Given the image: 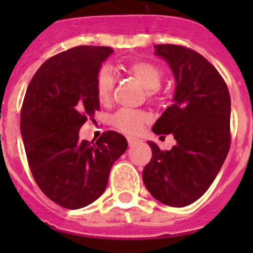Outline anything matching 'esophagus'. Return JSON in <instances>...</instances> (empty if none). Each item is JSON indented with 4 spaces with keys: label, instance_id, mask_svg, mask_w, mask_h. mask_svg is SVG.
<instances>
[{
    "label": "esophagus",
    "instance_id": "1",
    "mask_svg": "<svg viewBox=\"0 0 253 253\" xmlns=\"http://www.w3.org/2000/svg\"><path fill=\"white\" fill-rule=\"evenodd\" d=\"M127 142H128V145L129 147H132V145H134L137 143V139L133 138V137H127Z\"/></svg>",
    "mask_w": 253,
    "mask_h": 253
}]
</instances>
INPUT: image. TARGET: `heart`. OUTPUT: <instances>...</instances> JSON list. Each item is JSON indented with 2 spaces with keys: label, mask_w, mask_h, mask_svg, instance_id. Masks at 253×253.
I'll use <instances>...</instances> for the list:
<instances>
[{
  "label": "heart",
  "mask_w": 253,
  "mask_h": 253,
  "mask_svg": "<svg viewBox=\"0 0 253 253\" xmlns=\"http://www.w3.org/2000/svg\"><path fill=\"white\" fill-rule=\"evenodd\" d=\"M126 70L133 78H136L142 84L143 88L147 89L150 98L158 93V88L163 82L164 73L163 70L155 63L144 60H136L126 65ZM115 77L111 68L104 66L99 70L95 81L96 98L99 103L106 105L111 101L112 91H114ZM149 120L148 115L143 111L121 109L111 117V122L116 128L134 134L141 131L142 126Z\"/></svg>",
  "instance_id": "b5f03b06"
}]
</instances>
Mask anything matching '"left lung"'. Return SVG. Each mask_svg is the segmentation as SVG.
<instances>
[{"mask_svg": "<svg viewBox=\"0 0 253 253\" xmlns=\"http://www.w3.org/2000/svg\"><path fill=\"white\" fill-rule=\"evenodd\" d=\"M175 77L172 105L153 126L155 134H172L176 144L160 150L154 142L152 159L143 170L150 195L170 207L196 202L211 185L230 148V95L211 62L191 48L154 45Z\"/></svg>", "mask_w": 253, "mask_h": 253, "instance_id": "left-lung-1", "label": "left lung"}]
</instances>
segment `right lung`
<instances>
[{"instance_id": "add662e5", "label": "right lung", "mask_w": 253, "mask_h": 253, "mask_svg": "<svg viewBox=\"0 0 253 253\" xmlns=\"http://www.w3.org/2000/svg\"><path fill=\"white\" fill-rule=\"evenodd\" d=\"M112 52L108 46H76L57 53L40 66L25 93L20 133L30 171L45 196L63 208L98 200L127 149L126 138L114 131L96 142L79 139L81 127L100 108L96 75Z\"/></svg>"}]
</instances>
